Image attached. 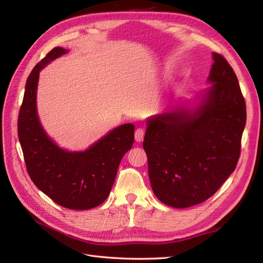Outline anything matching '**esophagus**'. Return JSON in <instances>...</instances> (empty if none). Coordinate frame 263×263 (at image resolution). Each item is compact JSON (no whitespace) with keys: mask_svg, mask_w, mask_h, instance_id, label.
I'll list each match as a JSON object with an SVG mask.
<instances>
[{"mask_svg":"<svg viewBox=\"0 0 263 263\" xmlns=\"http://www.w3.org/2000/svg\"><path fill=\"white\" fill-rule=\"evenodd\" d=\"M144 136H145V130L142 128H137L136 132H135V140L137 142H141L144 140Z\"/></svg>","mask_w":263,"mask_h":263,"instance_id":"34e87169","label":"esophagus"}]
</instances>
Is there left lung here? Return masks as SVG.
Here are the masks:
<instances>
[{"mask_svg":"<svg viewBox=\"0 0 263 263\" xmlns=\"http://www.w3.org/2000/svg\"><path fill=\"white\" fill-rule=\"evenodd\" d=\"M209 82L194 110L181 108L148 119L142 146L155 195L185 209L217 192L232 174L241 149L246 102L228 61L213 52Z\"/></svg>","mask_w":263,"mask_h":263,"instance_id":"1","label":"left lung"}]
</instances>
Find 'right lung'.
<instances>
[{"mask_svg":"<svg viewBox=\"0 0 263 263\" xmlns=\"http://www.w3.org/2000/svg\"><path fill=\"white\" fill-rule=\"evenodd\" d=\"M65 53L66 49L55 47L30 72L17 132L26 169L34 184L62 208L84 211L97 208L107 198L122 158L133 147L135 126H119L80 153L63 150L47 136L36 110L39 71Z\"/></svg>","mask_w":263,"mask_h":263,"instance_id":"obj_1","label":"right lung"}]
</instances>
